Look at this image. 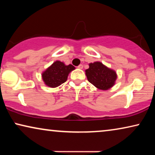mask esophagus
Here are the masks:
<instances>
[{"label":"esophagus","instance_id":"esophagus-1","mask_svg":"<svg viewBox=\"0 0 155 155\" xmlns=\"http://www.w3.org/2000/svg\"><path fill=\"white\" fill-rule=\"evenodd\" d=\"M78 68H79V69H82L83 68V65H82V64H80V65H79L78 66Z\"/></svg>","mask_w":155,"mask_h":155}]
</instances>
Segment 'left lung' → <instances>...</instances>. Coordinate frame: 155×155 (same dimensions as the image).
<instances>
[{"label":"left lung","instance_id":"left-lung-1","mask_svg":"<svg viewBox=\"0 0 155 155\" xmlns=\"http://www.w3.org/2000/svg\"><path fill=\"white\" fill-rule=\"evenodd\" d=\"M85 74L88 81L97 88L101 90H107L115 84L117 78L116 73L109 68L101 62H94L89 64Z\"/></svg>","mask_w":155,"mask_h":155}]
</instances>
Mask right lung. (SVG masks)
Wrapping results in <instances>:
<instances>
[{"instance_id":"obj_1","label":"right lung","mask_w":155,"mask_h":155,"mask_svg":"<svg viewBox=\"0 0 155 155\" xmlns=\"http://www.w3.org/2000/svg\"><path fill=\"white\" fill-rule=\"evenodd\" d=\"M73 70L75 67L71 64L65 65L63 62L56 61L42 73V79L47 86L56 87L66 81L68 74Z\"/></svg>"}]
</instances>
